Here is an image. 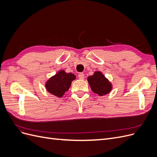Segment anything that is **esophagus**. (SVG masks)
I'll return each instance as SVG.
<instances>
[{"instance_id":"1","label":"esophagus","mask_w":157,"mask_h":157,"mask_svg":"<svg viewBox=\"0 0 157 157\" xmlns=\"http://www.w3.org/2000/svg\"><path fill=\"white\" fill-rule=\"evenodd\" d=\"M78 78L81 80H83L84 78V75L82 73H80L78 74Z\"/></svg>"}]
</instances>
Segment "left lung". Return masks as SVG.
<instances>
[{"label":"left lung","mask_w":157,"mask_h":157,"mask_svg":"<svg viewBox=\"0 0 157 157\" xmlns=\"http://www.w3.org/2000/svg\"><path fill=\"white\" fill-rule=\"evenodd\" d=\"M87 80L92 92L99 96L109 94L113 89L111 82L99 71H95L94 75L89 76Z\"/></svg>","instance_id":"left-lung-1"}]
</instances>
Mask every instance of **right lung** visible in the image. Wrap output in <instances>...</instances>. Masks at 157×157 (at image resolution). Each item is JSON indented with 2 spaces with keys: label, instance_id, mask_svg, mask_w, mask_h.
Returning <instances> with one entry per match:
<instances>
[{
  "label": "right lung",
  "instance_id": "1",
  "mask_svg": "<svg viewBox=\"0 0 157 157\" xmlns=\"http://www.w3.org/2000/svg\"><path fill=\"white\" fill-rule=\"evenodd\" d=\"M76 79V76L71 73H66L64 70H59L45 82L47 91L54 96L61 98L65 92L68 91L71 82Z\"/></svg>",
  "mask_w": 157,
  "mask_h": 157
}]
</instances>
